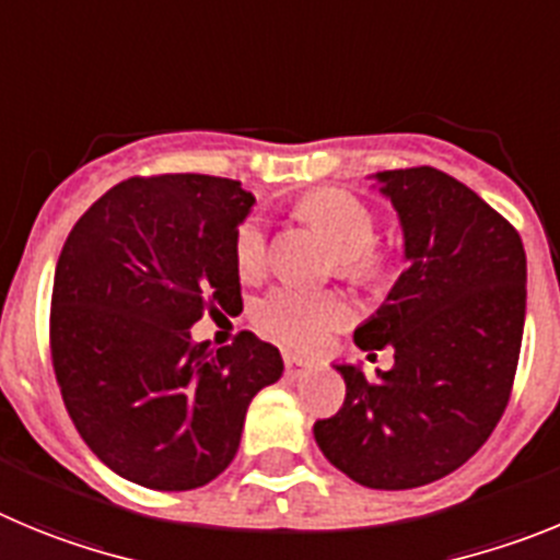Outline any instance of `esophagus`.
<instances>
[{"label": "esophagus", "instance_id": "34e87169", "mask_svg": "<svg viewBox=\"0 0 560 560\" xmlns=\"http://www.w3.org/2000/svg\"><path fill=\"white\" fill-rule=\"evenodd\" d=\"M284 368H287V376H292V380H301V376L312 374L315 362L304 360V357H299V354H284Z\"/></svg>", "mask_w": 560, "mask_h": 560}]
</instances>
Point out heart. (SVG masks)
I'll return each instance as SVG.
<instances>
[{
    "mask_svg": "<svg viewBox=\"0 0 560 560\" xmlns=\"http://www.w3.org/2000/svg\"><path fill=\"white\" fill-rule=\"evenodd\" d=\"M301 214L324 229L346 273H368L376 265V218L371 206L342 189H320L301 203ZM234 261L243 279L265 273L270 261V229L261 214H250L234 234ZM256 324L276 340L295 349H315L329 329L349 317V306L329 292H310L301 287H276L256 304Z\"/></svg>",
    "mask_w": 560,
    "mask_h": 560,
    "instance_id": "b5f03b06",
    "label": "heart"
}]
</instances>
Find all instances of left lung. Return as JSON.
<instances>
[{
  "label": "left lung",
  "mask_w": 560,
  "mask_h": 560,
  "mask_svg": "<svg viewBox=\"0 0 560 560\" xmlns=\"http://www.w3.org/2000/svg\"><path fill=\"white\" fill-rule=\"evenodd\" d=\"M374 178L399 214L407 268L354 342L390 346L393 368L365 376L335 365L346 401L312 432L354 482L405 491L452 475L500 424L525 331L527 259L518 231L452 175Z\"/></svg>",
  "instance_id": "left-lung-1"
}]
</instances>
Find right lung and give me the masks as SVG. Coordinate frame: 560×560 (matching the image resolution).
I'll use <instances>...</instances> for the list:
<instances>
[{
    "instance_id": "add662e5",
    "label": "right lung",
    "mask_w": 560,
    "mask_h": 560,
    "mask_svg": "<svg viewBox=\"0 0 560 560\" xmlns=\"http://www.w3.org/2000/svg\"><path fill=\"white\" fill-rule=\"evenodd\" d=\"M254 195L214 175L128 178L69 231L52 284L49 349L89 450L125 480L192 491L229 468L245 412L284 371L240 331L192 340L206 310L243 304L234 234Z\"/></svg>"
}]
</instances>
